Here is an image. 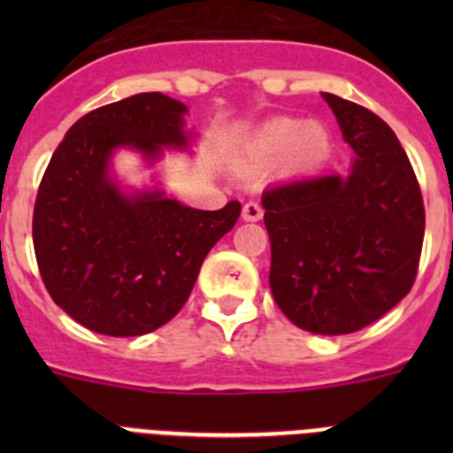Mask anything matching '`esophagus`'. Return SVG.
I'll use <instances>...</instances> for the list:
<instances>
[{
    "mask_svg": "<svg viewBox=\"0 0 453 453\" xmlns=\"http://www.w3.org/2000/svg\"><path fill=\"white\" fill-rule=\"evenodd\" d=\"M263 218V206L258 202H247L242 206V219L245 222H258Z\"/></svg>",
    "mask_w": 453,
    "mask_h": 453,
    "instance_id": "34e87169",
    "label": "esophagus"
}]
</instances>
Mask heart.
I'll return each instance as SVG.
<instances>
[{"instance_id": "obj_1", "label": "heart", "mask_w": 453, "mask_h": 453, "mask_svg": "<svg viewBox=\"0 0 453 453\" xmlns=\"http://www.w3.org/2000/svg\"><path fill=\"white\" fill-rule=\"evenodd\" d=\"M331 134L322 122L297 118H272L258 124L240 147V163L251 170L283 161V170L302 174L329 158Z\"/></svg>"}]
</instances>
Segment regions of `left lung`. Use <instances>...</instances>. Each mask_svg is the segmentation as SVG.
Returning <instances> with one entry per match:
<instances>
[{"instance_id":"1","label":"left lung","mask_w":453,"mask_h":453,"mask_svg":"<svg viewBox=\"0 0 453 453\" xmlns=\"http://www.w3.org/2000/svg\"><path fill=\"white\" fill-rule=\"evenodd\" d=\"M356 158L263 192L270 288L299 329L345 335L386 315L415 283L424 202L395 131L367 108L322 92Z\"/></svg>"}]
</instances>
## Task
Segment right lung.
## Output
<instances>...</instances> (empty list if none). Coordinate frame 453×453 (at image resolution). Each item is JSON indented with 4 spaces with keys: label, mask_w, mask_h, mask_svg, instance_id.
<instances>
[{
    "label": "right lung",
    "mask_w": 453,
    "mask_h": 453,
    "mask_svg": "<svg viewBox=\"0 0 453 453\" xmlns=\"http://www.w3.org/2000/svg\"><path fill=\"white\" fill-rule=\"evenodd\" d=\"M186 104L140 92L72 124L51 156L34 208L40 276L58 306L95 334L129 338L170 322L199 267L234 229L240 202L199 211L165 192H124L111 174L115 150L154 163L163 147L188 150Z\"/></svg>",
    "instance_id": "obj_1"
}]
</instances>
